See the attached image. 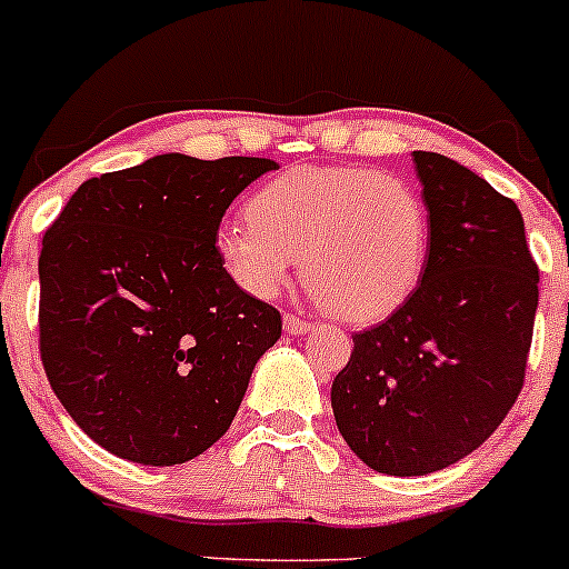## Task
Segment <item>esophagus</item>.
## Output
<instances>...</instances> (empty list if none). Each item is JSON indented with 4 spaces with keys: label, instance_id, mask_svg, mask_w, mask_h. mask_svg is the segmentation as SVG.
<instances>
[{
    "label": "esophagus",
    "instance_id": "34e87169",
    "mask_svg": "<svg viewBox=\"0 0 569 569\" xmlns=\"http://www.w3.org/2000/svg\"><path fill=\"white\" fill-rule=\"evenodd\" d=\"M284 330L290 336H306L311 330V322H306V319H298L292 315H284Z\"/></svg>",
    "mask_w": 569,
    "mask_h": 569
}]
</instances>
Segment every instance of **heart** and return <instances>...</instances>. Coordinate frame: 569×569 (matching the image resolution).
I'll return each mask as SVG.
<instances>
[{
  "mask_svg": "<svg viewBox=\"0 0 569 569\" xmlns=\"http://www.w3.org/2000/svg\"><path fill=\"white\" fill-rule=\"evenodd\" d=\"M250 222L217 228L214 250L239 290L271 301L298 258L311 298L347 322L398 309L417 287L430 220L417 184L362 166H298L260 184Z\"/></svg>",
  "mask_w": 569,
  "mask_h": 569,
  "instance_id": "heart-1",
  "label": "heart"
}]
</instances>
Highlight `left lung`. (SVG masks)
Instances as JSON below:
<instances>
[{
  "label": "left lung",
  "mask_w": 569,
  "mask_h": 569,
  "mask_svg": "<svg viewBox=\"0 0 569 569\" xmlns=\"http://www.w3.org/2000/svg\"><path fill=\"white\" fill-rule=\"evenodd\" d=\"M430 220L419 284L333 379L343 440L368 468L427 476L487 440L525 385L538 266L519 207L468 166L413 152Z\"/></svg>",
  "instance_id": "8db88e82"
}]
</instances>
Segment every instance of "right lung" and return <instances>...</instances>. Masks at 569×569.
<instances>
[{
    "label": "right lung",
    "instance_id": "add662e5",
    "mask_svg": "<svg viewBox=\"0 0 569 569\" xmlns=\"http://www.w3.org/2000/svg\"><path fill=\"white\" fill-rule=\"evenodd\" d=\"M271 158L163 152L74 190L40 254V352L56 398L101 449L169 468L231 427L273 306L233 284L222 214Z\"/></svg>",
    "mask_w": 569,
    "mask_h": 569
}]
</instances>
